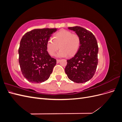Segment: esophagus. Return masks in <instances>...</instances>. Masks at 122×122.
I'll return each instance as SVG.
<instances>
[{"label":"esophagus","instance_id":"obj_1","mask_svg":"<svg viewBox=\"0 0 122 122\" xmlns=\"http://www.w3.org/2000/svg\"><path fill=\"white\" fill-rule=\"evenodd\" d=\"M60 61H61L60 60H56V62H57V63H59Z\"/></svg>","mask_w":122,"mask_h":122}]
</instances>
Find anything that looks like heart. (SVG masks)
I'll return each instance as SVG.
<instances>
[{
    "mask_svg": "<svg viewBox=\"0 0 122 122\" xmlns=\"http://www.w3.org/2000/svg\"><path fill=\"white\" fill-rule=\"evenodd\" d=\"M54 39H50L47 42L46 47L48 53L52 56L59 49L61 50L55 56L61 57L72 56L78 51L80 46V39L76 34L65 29L57 32Z\"/></svg>",
    "mask_w": 122,
    "mask_h": 122,
    "instance_id": "1",
    "label": "heart"
}]
</instances>
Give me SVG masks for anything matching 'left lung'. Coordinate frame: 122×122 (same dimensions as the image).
<instances>
[{
    "label": "left lung",
    "instance_id": "8db88e82",
    "mask_svg": "<svg viewBox=\"0 0 122 122\" xmlns=\"http://www.w3.org/2000/svg\"><path fill=\"white\" fill-rule=\"evenodd\" d=\"M80 39V46L74 56L67 60L65 73L68 78L76 83L90 80L95 74L98 65V46L92 33L80 26L68 27Z\"/></svg>",
    "mask_w": 122,
    "mask_h": 122
}]
</instances>
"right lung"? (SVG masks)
I'll list each match as a JSON object with an SVG mask.
<instances>
[{"instance_id":"add662e5","label":"right lung","mask_w":122,"mask_h":122,"mask_svg":"<svg viewBox=\"0 0 122 122\" xmlns=\"http://www.w3.org/2000/svg\"><path fill=\"white\" fill-rule=\"evenodd\" d=\"M57 28L35 29L22 38L18 53L22 73L31 83H42L49 78L56 60L47 51L46 44Z\"/></svg>"}]
</instances>
